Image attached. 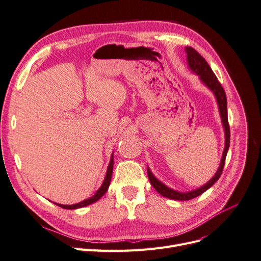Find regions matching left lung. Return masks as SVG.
Segmentation results:
<instances>
[{"instance_id":"8db88e82","label":"left lung","mask_w":261,"mask_h":261,"mask_svg":"<svg viewBox=\"0 0 261 261\" xmlns=\"http://www.w3.org/2000/svg\"><path fill=\"white\" fill-rule=\"evenodd\" d=\"M186 53H187V61H188V65L191 67L194 73L198 74L200 80L202 83L206 85L209 89H211L215 93V96L218 101V106H219V111L221 114V118H222V124L225 130V147H224V151L222 155V160H221L219 170L217 171L216 175L213 176L206 185H203L202 187L195 189L193 192H188V193H179L174 191V189H171L169 187L162 184L160 180H158L151 172H150L149 169H147L148 172V178L150 180V183L154 187L155 191L161 194L162 196L167 197V198H171L174 200H189L193 199L195 197L201 195L207 191L208 188H210L216 181L220 178L221 174H222V171L225 164V158L227 154V150L228 147H230V125H228L227 121V103H226V96H225V91L223 89V87L221 86L219 83L217 76L215 73L212 72L211 67L207 63V61L204 60L201 55L197 52L192 46H187L186 48Z\"/></svg>"}]
</instances>
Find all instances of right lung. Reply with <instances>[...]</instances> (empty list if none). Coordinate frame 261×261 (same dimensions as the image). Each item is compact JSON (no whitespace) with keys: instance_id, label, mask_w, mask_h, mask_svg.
<instances>
[{"instance_id":"1","label":"right lung","mask_w":261,"mask_h":261,"mask_svg":"<svg viewBox=\"0 0 261 261\" xmlns=\"http://www.w3.org/2000/svg\"><path fill=\"white\" fill-rule=\"evenodd\" d=\"M112 171H113V155L111 158V161H110V164L108 167V171H107V175H106V178L103 180V183H102L101 187L98 189V192L94 194L92 197H90V198L86 199L82 202H78V203H75V204H70V206H67V204H61V203H55L58 204L59 207L61 208H64V209H77V208H82V207H86L88 206V204L92 203V202H96L97 200H99L102 196H103L106 194V192L108 191V188L110 186V181H111V177H112Z\"/></svg>"}]
</instances>
